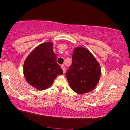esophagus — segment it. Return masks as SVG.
<instances>
[{
    "label": "esophagus",
    "mask_w": 130,
    "mask_h": 130,
    "mask_svg": "<svg viewBox=\"0 0 130 130\" xmlns=\"http://www.w3.org/2000/svg\"><path fill=\"white\" fill-rule=\"evenodd\" d=\"M61 69H62V71H63V73H65V71H66V68H65V66L64 65H62L61 66Z\"/></svg>",
    "instance_id": "esophagus-1"
}]
</instances>
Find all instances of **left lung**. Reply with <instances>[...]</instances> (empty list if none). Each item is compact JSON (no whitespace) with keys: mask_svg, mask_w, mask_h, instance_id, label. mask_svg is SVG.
Here are the masks:
<instances>
[{"mask_svg":"<svg viewBox=\"0 0 130 130\" xmlns=\"http://www.w3.org/2000/svg\"><path fill=\"white\" fill-rule=\"evenodd\" d=\"M101 75L100 65L92 53L83 47L75 48L72 63L66 73L71 89L80 94L91 92L97 86Z\"/></svg>","mask_w":130,"mask_h":130,"instance_id":"1","label":"left lung"}]
</instances>
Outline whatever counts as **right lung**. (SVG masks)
Instances as JSON below:
<instances>
[{
  "label": "right lung",
  "mask_w": 130,
  "mask_h": 130,
  "mask_svg": "<svg viewBox=\"0 0 130 130\" xmlns=\"http://www.w3.org/2000/svg\"><path fill=\"white\" fill-rule=\"evenodd\" d=\"M53 43L40 44L30 53L24 62L23 73L29 84L38 90L49 87L58 75L63 73L53 52Z\"/></svg>",
  "instance_id": "add662e5"
}]
</instances>
